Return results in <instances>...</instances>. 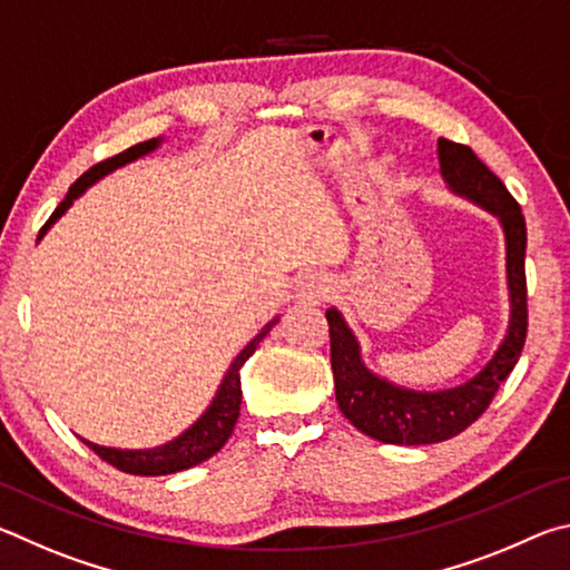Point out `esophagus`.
<instances>
[{
    "instance_id": "1",
    "label": "esophagus",
    "mask_w": 570,
    "mask_h": 570,
    "mask_svg": "<svg viewBox=\"0 0 570 570\" xmlns=\"http://www.w3.org/2000/svg\"><path fill=\"white\" fill-rule=\"evenodd\" d=\"M330 294H332V278L324 274H312L298 284L294 302L296 306H320L330 298Z\"/></svg>"
}]
</instances>
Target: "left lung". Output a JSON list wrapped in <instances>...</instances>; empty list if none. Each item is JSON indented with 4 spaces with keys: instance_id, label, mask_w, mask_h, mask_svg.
Instances as JSON below:
<instances>
[{
    "instance_id": "obj_1",
    "label": "left lung",
    "mask_w": 570,
    "mask_h": 570,
    "mask_svg": "<svg viewBox=\"0 0 570 570\" xmlns=\"http://www.w3.org/2000/svg\"><path fill=\"white\" fill-rule=\"evenodd\" d=\"M440 173L448 188L498 216L505 234V268L510 292V322L503 344L498 346L475 377L442 392H414L377 377L366 370L360 342L344 316L330 308V342L336 402L356 430L387 445H432L460 435L488 404L523 352L528 334V286H525V218L518 200L510 196L493 170L472 148L448 138L438 140Z\"/></svg>"
}]
</instances>
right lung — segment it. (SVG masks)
Wrapping results in <instances>:
<instances>
[{
  "instance_id": "1",
  "label": "right lung",
  "mask_w": 570,
  "mask_h": 570,
  "mask_svg": "<svg viewBox=\"0 0 570 570\" xmlns=\"http://www.w3.org/2000/svg\"><path fill=\"white\" fill-rule=\"evenodd\" d=\"M158 146H160V138L138 142V146L122 150V153H118V156L102 160V163H98V166H92L88 173H82V176L72 183V188L67 190L62 204L55 208L50 220L42 226L40 238L47 234V228H50L55 220L72 206V200L80 196V193H85V188H90L92 183H98L115 168H122L132 160L148 156V153H153ZM278 320L268 322L264 330L258 332L254 340L244 346V350H240L234 364L228 366L226 377H224V382H220V387L216 392L214 402H210V407L200 414V417L176 440H170L160 448H150V450H118V448L95 445V442H90V440H82V442L95 452V455L102 458L105 462H110L112 468L130 472V475H170V472L188 470L193 465H198V462L214 458L216 452L226 445L230 432H234V428H236L238 410H240V366H244L248 356L256 352L258 342H262L264 336L272 332V326Z\"/></svg>"
}]
</instances>
